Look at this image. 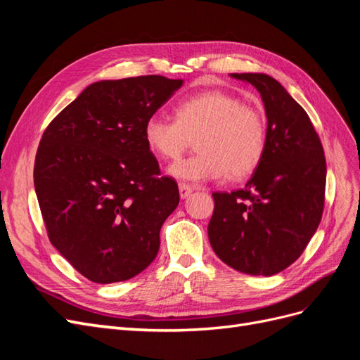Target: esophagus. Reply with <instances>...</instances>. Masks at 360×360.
<instances>
[{
    "instance_id": "34e87169",
    "label": "esophagus",
    "mask_w": 360,
    "mask_h": 360,
    "mask_svg": "<svg viewBox=\"0 0 360 360\" xmlns=\"http://www.w3.org/2000/svg\"><path fill=\"white\" fill-rule=\"evenodd\" d=\"M179 191H180V197L181 198H188L189 195L193 192V188L188 183H180L179 184Z\"/></svg>"
}]
</instances>
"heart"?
I'll return each mask as SVG.
<instances>
[{
  "label": "heart",
  "mask_w": 360,
  "mask_h": 360,
  "mask_svg": "<svg viewBox=\"0 0 360 360\" xmlns=\"http://www.w3.org/2000/svg\"><path fill=\"white\" fill-rule=\"evenodd\" d=\"M144 139L151 153L177 160L197 139L198 155L174 163L169 174L189 181L243 179L264 156L267 126L258 108L225 91H204L183 99L176 118L150 115Z\"/></svg>",
  "instance_id": "b5f03b06"
}]
</instances>
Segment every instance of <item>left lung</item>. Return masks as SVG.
<instances>
[{"instance_id":"8db88e82","label":"left lung","mask_w":360,"mask_h":360,"mask_svg":"<svg viewBox=\"0 0 360 360\" xmlns=\"http://www.w3.org/2000/svg\"><path fill=\"white\" fill-rule=\"evenodd\" d=\"M264 102L267 146L243 189L214 192L209 240L225 264L255 276L291 266L317 231L324 209L326 158L307 111L264 73H233Z\"/></svg>"}]
</instances>
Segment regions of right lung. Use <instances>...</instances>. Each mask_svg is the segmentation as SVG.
Masks as SVG:
<instances>
[{"mask_svg": "<svg viewBox=\"0 0 360 360\" xmlns=\"http://www.w3.org/2000/svg\"><path fill=\"white\" fill-rule=\"evenodd\" d=\"M181 84L160 75L94 82L41 135L34 188L48 237L97 284L134 278L158 255L180 195L160 176L144 123Z\"/></svg>", "mask_w": 360, "mask_h": 360, "instance_id": "add662e5", "label": "right lung"}]
</instances>
